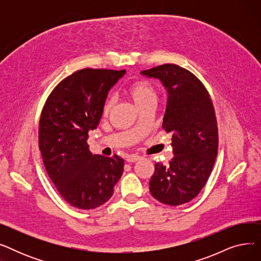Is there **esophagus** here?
Segmentation results:
<instances>
[{"instance_id": "1", "label": "esophagus", "mask_w": 261, "mask_h": 261, "mask_svg": "<svg viewBox=\"0 0 261 261\" xmlns=\"http://www.w3.org/2000/svg\"><path fill=\"white\" fill-rule=\"evenodd\" d=\"M139 160H141V158L138 156V155H128L126 158L127 163H135V162H138Z\"/></svg>"}]
</instances>
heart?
Listing matches in <instances>:
<instances>
[{
  "mask_svg": "<svg viewBox=\"0 0 261 261\" xmlns=\"http://www.w3.org/2000/svg\"><path fill=\"white\" fill-rule=\"evenodd\" d=\"M129 99L134 103V106L141 110L142 108L154 105L158 100V94L154 87L147 80H138L130 85L126 91ZM114 99L110 97L106 100L103 106V114L109 115L111 113L114 107Z\"/></svg>",
  "mask_w": 261,
  "mask_h": 261,
  "instance_id": "b5f03b06",
  "label": "heart"
}]
</instances>
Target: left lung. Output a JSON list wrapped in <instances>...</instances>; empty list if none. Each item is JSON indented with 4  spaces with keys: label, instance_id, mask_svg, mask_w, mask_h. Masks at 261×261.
<instances>
[{
    "label": "left lung",
    "instance_id": "8db88e82",
    "mask_svg": "<svg viewBox=\"0 0 261 261\" xmlns=\"http://www.w3.org/2000/svg\"><path fill=\"white\" fill-rule=\"evenodd\" d=\"M167 94L163 128L172 133L169 165L156 163L149 182L152 197L176 206L195 199L206 184L218 152V127L210 94L189 71L163 64L141 72Z\"/></svg>",
    "mask_w": 261,
    "mask_h": 261
}]
</instances>
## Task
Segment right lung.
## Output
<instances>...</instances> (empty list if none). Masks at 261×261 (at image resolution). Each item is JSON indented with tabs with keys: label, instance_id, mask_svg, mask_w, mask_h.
Segmentation results:
<instances>
[{
	"label": "right lung",
	"instance_id": "add662e5",
	"mask_svg": "<svg viewBox=\"0 0 261 261\" xmlns=\"http://www.w3.org/2000/svg\"><path fill=\"white\" fill-rule=\"evenodd\" d=\"M126 70L84 68L53 90L39 122V148L46 172L62 198L79 210H93L113 195L123 160L93 154L87 143L97 128L109 91Z\"/></svg>",
	"mask_w": 261,
	"mask_h": 261
}]
</instances>
